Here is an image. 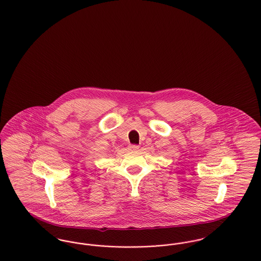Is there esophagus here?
Here are the masks:
<instances>
[{"label": "esophagus", "instance_id": "esophagus-1", "mask_svg": "<svg viewBox=\"0 0 261 261\" xmlns=\"http://www.w3.org/2000/svg\"><path fill=\"white\" fill-rule=\"evenodd\" d=\"M128 149L130 150H138L139 149V146L138 145H129Z\"/></svg>", "mask_w": 261, "mask_h": 261}]
</instances>
